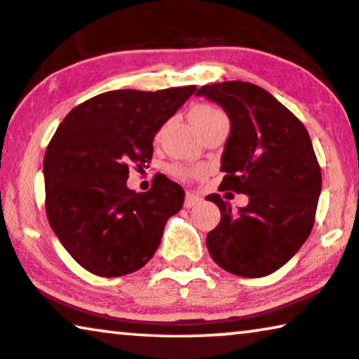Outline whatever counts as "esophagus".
<instances>
[{"label": "esophagus", "instance_id": "34e87169", "mask_svg": "<svg viewBox=\"0 0 359 359\" xmlns=\"http://www.w3.org/2000/svg\"><path fill=\"white\" fill-rule=\"evenodd\" d=\"M200 201H201V198L195 194V191H187L184 206H185V208H194V206L198 205Z\"/></svg>", "mask_w": 359, "mask_h": 359}]
</instances>
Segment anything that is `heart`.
<instances>
[{
    "label": "heart",
    "instance_id": "1",
    "mask_svg": "<svg viewBox=\"0 0 359 359\" xmlns=\"http://www.w3.org/2000/svg\"><path fill=\"white\" fill-rule=\"evenodd\" d=\"M218 115H223V112H219L218 109L211 107V105H198V107H195L191 110L190 114V118L194 125H196L205 122V120H210L213 117H218ZM170 172H172L175 177H180V179H190V177H195V175H198L201 172V169L198 168H187V165H182V164H175L170 168Z\"/></svg>",
    "mask_w": 359,
    "mask_h": 359
}]
</instances>
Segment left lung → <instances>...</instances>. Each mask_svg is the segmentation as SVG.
<instances>
[{
    "instance_id": "obj_1",
    "label": "left lung",
    "mask_w": 359,
    "mask_h": 359,
    "mask_svg": "<svg viewBox=\"0 0 359 359\" xmlns=\"http://www.w3.org/2000/svg\"><path fill=\"white\" fill-rule=\"evenodd\" d=\"M196 95L223 107L231 131L221 156V187L245 194L237 211L211 194L221 221L206 236L216 264L229 273L260 278L281 269L301 249L322 189L320 168L304 125L260 86L242 81L208 84Z\"/></svg>"
}]
</instances>
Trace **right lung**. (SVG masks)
Instances as JSON below:
<instances>
[{"mask_svg": "<svg viewBox=\"0 0 359 359\" xmlns=\"http://www.w3.org/2000/svg\"><path fill=\"white\" fill-rule=\"evenodd\" d=\"M195 90H109L74 107L55 131L43 159L47 218L90 273L114 278L140 270L180 211L185 191L165 175L144 194L130 190L127 179L130 165L149 163L156 133Z\"/></svg>", "mask_w": 359, "mask_h": 359, "instance_id": "add662e5", "label": "right lung"}]
</instances>
